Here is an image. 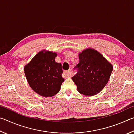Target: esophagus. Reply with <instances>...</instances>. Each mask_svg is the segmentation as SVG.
Wrapping results in <instances>:
<instances>
[{
  "instance_id": "esophagus-1",
  "label": "esophagus",
  "mask_w": 134,
  "mask_h": 134,
  "mask_svg": "<svg viewBox=\"0 0 134 134\" xmlns=\"http://www.w3.org/2000/svg\"><path fill=\"white\" fill-rule=\"evenodd\" d=\"M63 75L64 77H68L70 76V70H68V71H63Z\"/></svg>"
}]
</instances>
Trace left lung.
<instances>
[{
    "instance_id": "1",
    "label": "left lung",
    "mask_w": 134,
    "mask_h": 134,
    "mask_svg": "<svg viewBox=\"0 0 134 134\" xmlns=\"http://www.w3.org/2000/svg\"><path fill=\"white\" fill-rule=\"evenodd\" d=\"M79 63L74 67L77 73L72 80L78 92L86 96H93L102 90L108 83L113 66L101 54L87 48L79 54Z\"/></svg>"
}]
</instances>
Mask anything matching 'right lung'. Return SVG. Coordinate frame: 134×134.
<instances>
[{"mask_svg":"<svg viewBox=\"0 0 134 134\" xmlns=\"http://www.w3.org/2000/svg\"><path fill=\"white\" fill-rule=\"evenodd\" d=\"M56 57L55 53L40 51L24 67L30 87L42 96H54L64 81L62 76V64L55 62Z\"/></svg>","mask_w":134,"mask_h":134,"instance_id":"1","label":"right lung"}]
</instances>
